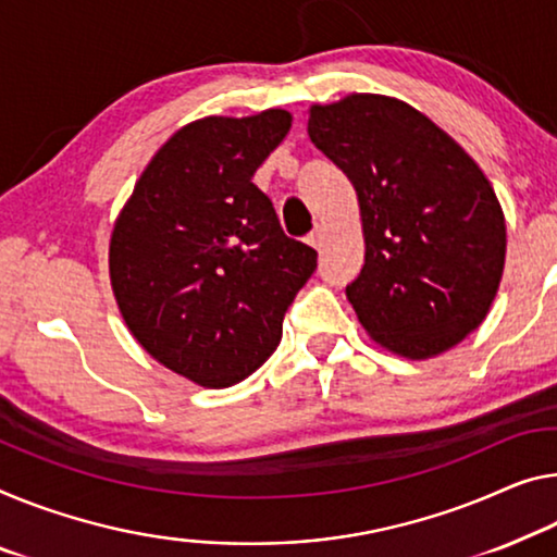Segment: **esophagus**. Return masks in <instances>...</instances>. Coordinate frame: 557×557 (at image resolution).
I'll return each mask as SVG.
<instances>
[{"mask_svg": "<svg viewBox=\"0 0 557 557\" xmlns=\"http://www.w3.org/2000/svg\"><path fill=\"white\" fill-rule=\"evenodd\" d=\"M308 244L313 246V249H319L321 251V246H323V231L321 228H315V231H311V234H308V238H306Z\"/></svg>", "mask_w": 557, "mask_h": 557, "instance_id": "obj_1", "label": "esophagus"}]
</instances>
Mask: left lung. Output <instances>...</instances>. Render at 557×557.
Returning <instances> with one entry per match:
<instances>
[{"label":"left lung","instance_id":"1","mask_svg":"<svg viewBox=\"0 0 557 557\" xmlns=\"http://www.w3.org/2000/svg\"><path fill=\"white\" fill-rule=\"evenodd\" d=\"M350 178L366 259L346 286L375 344L423 361L481 326L506 267V219L481 166L406 101L350 94L308 111Z\"/></svg>","mask_w":557,"mask_h":557}]
</instances>
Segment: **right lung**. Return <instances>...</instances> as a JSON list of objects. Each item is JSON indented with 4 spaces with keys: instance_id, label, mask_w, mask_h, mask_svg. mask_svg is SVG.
Returning <instances> with one entry per match:
<instances>
[{
    "instance_id": "obj_1",
    "label": "right lung",
    "mask_w": 557,
    "mask_h": 557,
    "mask_svg": "<svg viewBox=\"0 0 557 557\" xmlns=\"http://www.w3.org/2000/svg\"><path fill=\"white\" fill-rule=\"evenodd\" d=\"M290 114L207 116L161 147L119 213L109 276L149 356L207 388L249 379L276 350L315 253L278 224L251 178Z\"/></svg>"
}]
</instances>
